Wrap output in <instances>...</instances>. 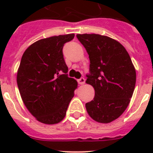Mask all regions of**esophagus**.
Masks as SVG:
<instances>
[{
    "instance_id": "obj_1",
    "label": "esophagus",
    "mask_w": 153,
    "mask_h": 153,
    "mask_svg": "<svg viewBox=\"0 0 153 153\" xmlns=\"http://www.w3.org/2000/svg\"><path fill=\"white\" fill-rule=\"evenodd\" d=\"M85 79L84 78H80V79H78V83H79V84H80V85H83V84H84L85 83Z\"/></svg>"
}]
</instances>
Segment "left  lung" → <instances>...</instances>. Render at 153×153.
Masks as SVG:
<instances>
[{"label":"left lung","mask_w":153,"mask_h":153,"mask_svg":"<svg viewBox=\"0 0 153 153\" xmlns=\"http://www.w3.org/2000/svg\"><path fill=\"white\" fill-rule=\"evenodd\" d=\"M90 58V74L86 83L95 96L86 103L89 116L100 123H109L123 113L135 89L136 69L120 42L96 33L76 34Z\"/></svg>","instance_id":"left-lung-1"}]
</instances>
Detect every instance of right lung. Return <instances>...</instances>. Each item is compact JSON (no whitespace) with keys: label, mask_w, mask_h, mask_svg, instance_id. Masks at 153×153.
<instances>
[{"label":"right lung","mask_w":153,"mask_h":153,"mask_svg":"<svg viewBox=\"0 0 153 153\" xmlns=\"http://www.w3.org/2000/svg\"><path fill=\"white\" fill-rule=\"evenodd\" d=\"M74 33L59 35L34 42L24 51L17 70L19 92L28 111L37 121L53 125L61 122L77 88L67 76L68 67L62 50Z\"/></svg>","instance_id":"1"}]
</instances>
